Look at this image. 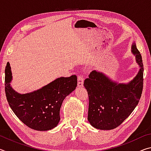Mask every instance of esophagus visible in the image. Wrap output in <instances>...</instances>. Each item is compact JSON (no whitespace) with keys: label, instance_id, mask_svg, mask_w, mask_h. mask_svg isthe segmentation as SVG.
I'll list each match as a JSON object with an SVG mask.
<instances>
[{"label":"esophagus","instance_id":"obj_1","mask_svg":"<svg viewBox=\"0 0 151 151\" xmlns=\"http://www.w3.org/2000/svg\"><path fill=\"white\" fill-rule=\"evenodd\" d=\"M78 87H83L84 83V78L82 76H78Z\"/></svg>","mask_w":151,"mask_h":151}]
</instances>
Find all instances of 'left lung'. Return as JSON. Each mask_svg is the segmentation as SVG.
<instances>
[{"label": "left lung", "instance_id": "left-lung-1", "mask_svg": "<svg viewBox=\"0 0 151 151\" xmlns=\"http://www.w3.org/2000/svg\"><path fill=\"white\" fill-rule=\"evenodd\" d=\"M131 52L134 55L139 70L127 83H119L97 70H93L84 82L88 92L89 106L88 121L93 127L111 130L128 118L139 103L143 88V64L136 44Z\"/></svg>", "mask_w": 151, "mask_h": 151}]
</instances>
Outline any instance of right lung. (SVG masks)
<instances>
[{"label":"right lung","mask_w":151,"mask_h":151,"mask_svg":"<svg viewBox=\"0 0 151 151\" xmlns=\"http://www.w3.org/2000/svg\"><path fill=\"white\" fill-rule=\"evenodd\" d=\"M11 67L5 68V93L16 116L30 129L40 131L54 129L60 121V109L64 99L77 86V77H60L30 93L20 94L11 85Z\"/></svg>","instance_id":"1"}]
</instances>
